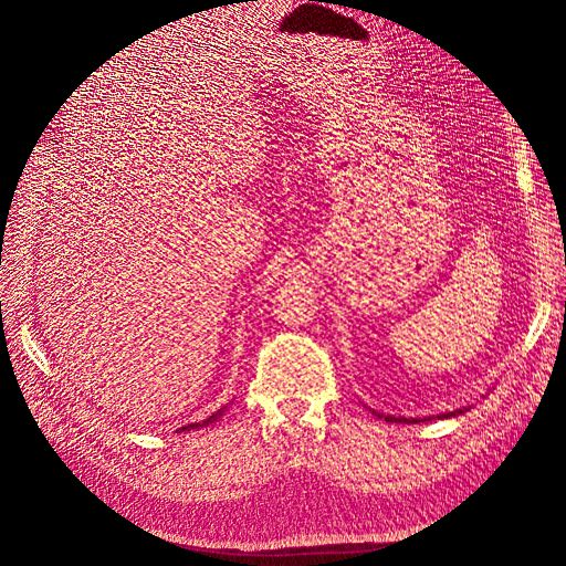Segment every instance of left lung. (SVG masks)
<instances>
[{"instance_id":"1","label":"left lung","mask_w":566,"mask_h":566,"mask_svg":"<svg viewBox=\"0 0 566 566\" xmlns=\"http://www.w3.org/2000/svg\"><path fill=\"white\" fill-rule=\"evenodd\" d=\"M465 410L468 408H458V410H449V413H439L437 418L439 420H443V418H455V416H460V413H465ZM373 413L375 416H378V418H385L387 422H422V420H432V418H394V416H382V413H378V410H373Z\"/></svg>"}]
</instances>
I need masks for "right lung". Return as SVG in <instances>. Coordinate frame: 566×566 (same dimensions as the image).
<instances>
[{
    "mask_svg": "<svg viewBox=\"0 0 566 566\" xmlns=\"http://www.w3.org/2000/svg\"><path fill=\"white\" fill-rule=\"evenodd\" d=\"M227 408V406H224ZM224 408H219L217 413H212L208 420H202V422H191V424H184L179 432H188V430H200V427H208V424H212V422H217L221 416H224Z\"/></svg>",
    "mask_w": 566,
    "mask_h": 566,
    "instance_id": "right-lung-1",
    "label": "right lung"
}]
</instances>
